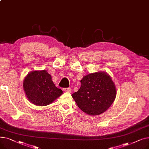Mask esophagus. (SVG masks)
Returning a JSON list of instances; mask_svg holds the SVG:
<instances>
[{
	"mask_svg": "<svg viewBox=\"0 0 149 149\" xmlns=\"http://www.w3.org/2000/svg\"><path fill=\"white\" fill-rule=\"evenodd\" d=\"M63 91L65 92H72V89H70V88H64L63 89Z\"/></svg>",
	"mask_w": 149,
	"mask_h": 149,
	"instance_id": "obj_1",
	"label": "esophagus"
}]
</instances>
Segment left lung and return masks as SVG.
<instances>
[{"instance_id":"left-lung-1","label":"left lung","mask_w":149,"mask_h":149,"mask_svg":"<svg viewBox=\"0 0 149 149\" xmlns=\"http://www.w3.org/2000/svg\"><path fill=\"white\" fill-rule=\"evenodd\" d=\"M81 87L72 95L77 106L90 115H98L111 106L116 97V88L111 77L103 72L84 76Z\"/></svg>"}]
</instances>
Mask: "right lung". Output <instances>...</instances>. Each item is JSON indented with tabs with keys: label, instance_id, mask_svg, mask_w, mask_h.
<instances>
[{
	"label": "right lung",
	"instance_id": "right-lung-1",
	"mask_svg": "<svg viewBox=\"0 0 149 149\" xmlns=\"http://www.w3.org/2000/svg\"><path fill=\"white\" fill-rule=\"evenodd\" d=\"M51 79V76L45 70L28 74L23 86L31 103L37 106H46L62 94L63 91L55 86Z\"/></svg>",
	"mask_w": 149,
	"mask_h": 149
}]
</instances>
